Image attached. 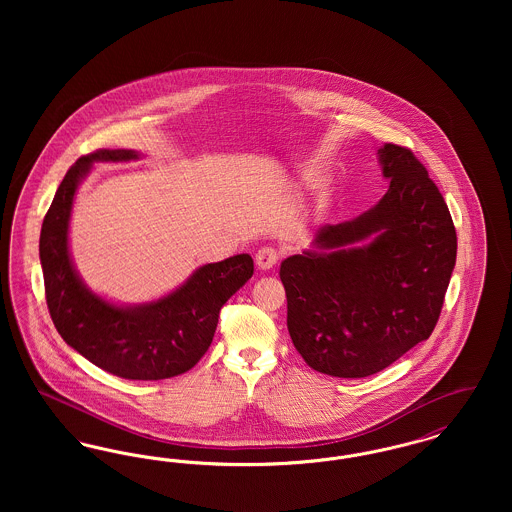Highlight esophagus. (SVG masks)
Returning <instances> with one entry per match:
<instances>
[{
  "label": "esophagus",
  "mask_w": 512,
  "mask_h": 512,
  "mask_svg": "<svg viewBox=\"0 0 512 512\" xmlns=\"http://www.w3.org/2000/svg\"><path fill=\"white\" fill-rule=\"evenodd\" d=\"M278 259H280V255H278V251L274 247H261L257 251V255H255V263H257V267L261 268V270H270V268L278 263Z\"/></svg>",
  "instance_id": "esophagus-1"
}]
</instances>
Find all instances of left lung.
Wrapping results in <instances>:
<instances>
[{
	"instance_id": "obj_1",
	"label": "left lung",
	"mask_w": 512,
	"mask_h": 512,
	"mask_svg": "<svg viewBox=\"0 0 512 512\" xmlns=\"http://www.w3.org/2000/svg\"><path fill=\"white\" fill-rule=\"evenodd\" d=\"M378 153L384 197L280 265L293 345L328 376L365 378L428 340L455 268L457 232L424 165L407 147Z\"/></svg>"
}]
</instances>
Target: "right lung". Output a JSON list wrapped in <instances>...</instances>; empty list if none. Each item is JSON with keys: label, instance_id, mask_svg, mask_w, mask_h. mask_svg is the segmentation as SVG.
<instances>
[{"label": "right lung", "instance_id": "1", "mask_svg": "<svg viewBox=\"0 0 512 512\" xmlns=\"http://www.w3.org/2000/svg\"><path fill=\"white\" fill-rule=\"evenodd\" d=\"M132 149H98L65 174L40 234V263L49 315L74 351L126 380H163L199 363L209 349L222 305L253 276V259L242 253L197 268L167 297L119 307L90 292L69 255L74 192L96 161H132Z\"/></svg>", "mask_w": 512, "mask_h": 512}]
</instances>
